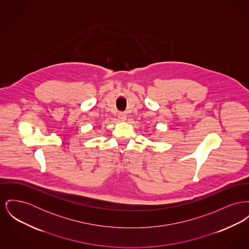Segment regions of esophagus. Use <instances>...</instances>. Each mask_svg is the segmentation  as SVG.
<instances>
[{"label":"esophagus","instance_id":"esophagus-1","mask_svg":"<svg viewBox=\"0 0 249 249\" xmlns=\"http://www.w3.org/2000/svg\"><path fill=\"white\" fill-rule=\"evenodd\" d=\"M126 118H127V115H126L125 113H119V114H118V119H119L120 121H125Z\"/></svg>","mask_w":249,"mask_h":249}]
</instances>
